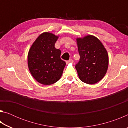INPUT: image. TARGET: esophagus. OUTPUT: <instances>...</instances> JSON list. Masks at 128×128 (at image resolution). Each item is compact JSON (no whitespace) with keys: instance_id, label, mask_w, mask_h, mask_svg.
<instances>
[{"instance_id":"34e87169","label":"esophagus","mask_w":128,"mask_h":128,"mask_svg":"<svg viewBox=\"0 0 128 128\" xmlns=\"http://www.w3.org/2000/svg\"><path fill=\"white\" fill-rule=\"evenodd\" d=\"M73 60L72 59H69V60H68V61H66V64H68V63H70V62H73Z\"/></svg>"}]
</instances>
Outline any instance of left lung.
<instances>
[{
	"label": "left lung",
	"instance_id": "1",
	"mask_svg": "<svg viewBox=\"0 0 128 128\" xmlns=\"http://www.w3.org/2000/svg\"><path fill=\"white\" fill-rule=\"evenodd\" d=\"M80 61L76 65L80 79L88 84H95L103 78L107 71V51L98 38L87 36L76 39Z\"/></svg>",
	"mask_w": 128,
	"mask_h": 128
}]
</instances>
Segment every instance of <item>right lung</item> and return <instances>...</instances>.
Segmentation results:
<instances>
[{"label": "right lung", "instance_id": "1", "mask_svg": "<svg viewBox=\"0 0 128 128\" xmlns=\"http://www.w3.org/2000/svg\"><path fill=\"white\" fill-rule=\"evenodd\" d=\"M58 36L44 32L30 47L28 55V67L33 77L39 83L50 85L59 81L66 62L61 59V51L55 44Z\"/></svg>", "mask_w": 128, "mask_h": 128}]
</instances>
